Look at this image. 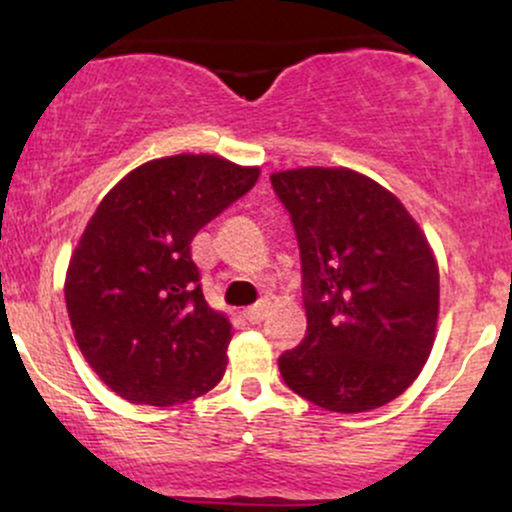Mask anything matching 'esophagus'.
I'll list each match as a JSON object with an SVG mask.
<instances>
[{
	"label": "esophagus",
	"mask_w": 512,
	"mask_h": 512,
	"mask_svg": "<svg viewBox=\"0 0 512 512\" xmlns=\"http://www.w3.org/2000/svg\"><path fill=\"white\" fill-rule=\"evenodd\" d=\"M267 313H269L267 303H257V305H252V308L243 310V317L250 322V325H260L264 317H267Z\"/></svg>",
	"instance_id": "esophagus-1"
}]
</instances>
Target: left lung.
Listing matches in <instances>:
<instances>
[{
  "label": "left lung",
  "mask_w": 512,
  "mask_h": 512,
  "mask_svg": "<svg viewBox=\"0 0 512 512\" xmlns=\"http://www.w3.org/2000/svg\"><path fill=\"white\" fill-rule=\"evenodd\" d=\"M289 209L308 330L279 356L284 383L327 411L358 414L402 395L438 325V262L404 204L349 168L269 175Z\"/></svg>",
  "instance_id": "obj_1"
}]
</instances>
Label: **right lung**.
<instances>
[{
    "label": "right lung",
    "mask_w": 512,
    "mask_h": 512,
    "mask_svg": "<svg viewBox=\"0 0 512 512\" xmlns=\"http://www.w3.org/2000/svg\"><path fill=\"white\" fill-rule=\"evenodd\" d=\"M260 168L178 154L127 173L86 223L64 298L88 366L132 404L173 407L226 373L231 322L204 301L190 243Z\"/></svg>",
    "instance_id": "1"
}]
</instances>
